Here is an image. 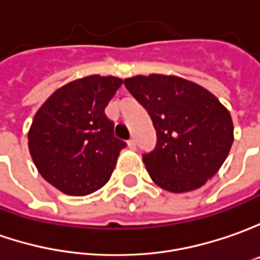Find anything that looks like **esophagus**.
<instances>
[{
	"instance_id": "1",
	"label": "esophagus",
	"mask_w": 260,
	"mask_h": 260,
	"mask_svg": "<svg viewBox=\"0 0 260 260\" xmlns=\"http://www.w3.org/2000/svg\"><path fill=\"white\" fill-rule=\"evenodd\" d=\"M128 148L132 149V151H134V149H137V142H135L134 139H129V141H128Z\"/></svg>"
}]
</instances>
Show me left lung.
<instances>
[{"label":"left lung","instance_id":"obj_1","mask_svg":"<svg viewBox=\"0 0 260 260\" xmlns=\"http://www.w3.org/2000/svg\"><path fill=\"white\" fill-rule=\"evenodd\" d=\"M123 85L157 132L155 148L142 155L154 183L167 191H191L219 171L233 144V122L214 94L164 75L129 77Z\"/></svg>","mask_w":260,"mask_h":260}]
</instances>
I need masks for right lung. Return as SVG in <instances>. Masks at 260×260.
I'll list each match as a JSON object with an SVG mask.
<instances>
[{
    "label": "right lung",
    "instance_id": "1",
    "mask_svg": "<svg viewBox=\"0 0 260 260\" xmlns=\"http://www.w3.org/2000/svg\"><path fill=\"white\" fill-rule=\"evenodd\" d=\"M121 79L99 75L57 89L28 132L32 161L46 181L69 196H86L109 181L126 142L113 135L105 108Z\"/></svg>",
    "mask_w": 260,
    "mask_h": 260
}]
</instances>
